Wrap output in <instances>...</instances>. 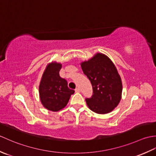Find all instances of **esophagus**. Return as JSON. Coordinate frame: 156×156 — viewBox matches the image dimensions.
<instances>
[{"mask_svg": "<svg viewBox=\"0 0 156 156\" xmlns=\"http://www.w3.org/2000/svg\"><path fill=\"white\" fill-rule=\"evenodd\" d=\"M75 92H80V88H76L75 89Z\"/></svg>", "mask_w": 156, "mask_h": 156, "instance_id": "34e87169", "label": "esophagus"}]
</instances>
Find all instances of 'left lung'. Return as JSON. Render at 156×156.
Returning a JSON list of instances; mask_svg holds the SVG:
<instances>
[{
  "label": "left lung",
  "instance_id": "obj_1",
  "mask_svg": "<svg viewBox=\"0 0 156 156\" xmlns=\"http://www.w3.org/2000/svg\"><path fill=\"white\" fill-rule=\"evenodd\" d=\"M84 74L90 80L93 93L86 98L88 108L98 114L111 112L121 98L122 82L113 63L107 55L96 54L81 63Z\"/></svg>",
  "mask_w": 156,
  "mask_h": 156
}]
</instances>
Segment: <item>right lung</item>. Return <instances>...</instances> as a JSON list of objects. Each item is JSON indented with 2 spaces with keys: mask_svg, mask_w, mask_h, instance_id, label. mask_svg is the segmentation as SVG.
I'll use <instances>...</instances> for the list:
<instances>
[{
  "mask_svg": "<svg viewBox=\"0 0 156 156\" xmlns=\"http://www.w3.org/2000/svg\"><path fill=\"white\" fill-rule=\"evenodd\" d=\"M62 64L51 62L46 67L39 87L42 105L48 110L58 111L64 108L74 90L69 89L68 82L59 76Z\"/></svg>",
  "mask_w": 156,
  "mask_h": 156,
  "instance_id": "1",
  "label": "right lung"
}]
</instances>
